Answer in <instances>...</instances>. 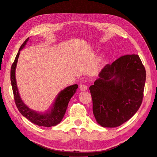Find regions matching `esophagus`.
<instances>
[{"label":"esophagus","mask_w":157,"mask_h":157,"mask_svg":"<svg viewBox=\"0 0 157 157\" xmlns=\"http://www.w3.org/2000/svg\"><path fill=\"white\" fill-rule=\"evenodd\" d=\"M79 89L81 91H85V90H87V86L86 85H81L79 86Z\"/></svg>","instance_id":"1"}]
</instances>
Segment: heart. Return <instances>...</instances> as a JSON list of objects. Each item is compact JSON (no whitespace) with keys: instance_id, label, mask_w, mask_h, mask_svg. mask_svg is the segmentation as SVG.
Segmentation results:
<instances>
[{"instance_id":"1","label":"heart","mask_w":157,"mask_h":157,"mask_svg":"<svg viewBox=\"0 0 157 157\" xmlns=\"http://www.w3.org/2000/svg\"><path fill=\"white\" fill-rule=\"evenodd\" d=\"M102 63V58L100 57V58H99L98 59V63L100 64V63Z\"/></svg>"}]
</instances>
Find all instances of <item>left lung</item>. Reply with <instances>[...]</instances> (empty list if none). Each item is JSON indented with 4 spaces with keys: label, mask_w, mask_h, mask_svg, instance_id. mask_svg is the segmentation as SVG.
I'll return each mask as SVG.
<instances>
[{
    "label": "left lung",
    "mask_w": 157,
    "mask_h": 157,
    "mask_svg": "<svg viewBox=\"0 0 157 157\" xmlns=\"http://www.w3.org/2000/svg\"><path fill=\"white\" fill-rule=\"evenodd\" d=\"M145 78L138 55H126L106 64L89 87L97 122L113 128L134 116L142 103Z\"/></svg>",
    "instance_id": "8db88e82"
}]
</instances>
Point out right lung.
I'll return each mask as SVG.
<instances>
[{
	"mask_svg": "<svg viewBox=\"0 0 157 157\" xmlns=\"http://www.w3.org/2000/svg\"><path fill=\"white\" fill-rule=\"evenodd\" d=\"M29 38L25 40L21 45V46L20 47L11 68L10 79L15 102H16L19 112L21 113L22 115H23V117L27 118L31 122L38 126L51 127V126L57 125L62 121L66 113V111H67L69 101L76 92L78 85L77 84H74L68 86V87H66L63 90H60L57 95L56 98H55L52 107L46 112H38L30 108L23 102L21 97H20L16 78V70L20 52L26 45L27 42L29 41Z\"/></svg>",
	"mask_w": 157,
	"mask_h": 157,
	"instance_id": "add662e5",
	"label": "right lung"
}]
</instances>
